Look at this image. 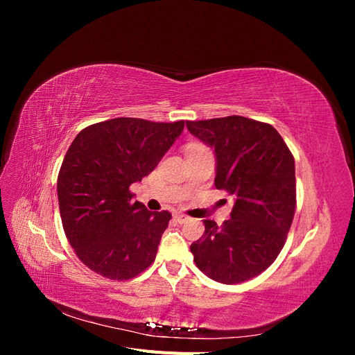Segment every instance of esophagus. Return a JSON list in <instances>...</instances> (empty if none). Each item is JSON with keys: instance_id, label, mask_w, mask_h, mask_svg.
<instances>
[{"instance_id": "esophagus-1", "label": "esophagus", "mask_w": 355, "mask_h": 355, "mask_svg": "<svg viewBox=\"0 0 355 355\" xmlns=\"http://www.w3.org/2000/svg\"><path fill=\"white\" fill-rule=\"evenodd\" d=\"M173 218H175V220L179 222V223H185V222L189 219L188 216H185V214H182V213H176Z\"/></svg>"}]
</instances>
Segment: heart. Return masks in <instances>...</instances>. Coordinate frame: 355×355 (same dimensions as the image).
<instances>
[{
    "instance_id": "b5f03b06",
    "label": "heart",
    "mask_w": 355,
    "mask_h": 355,
    "mask_svg": "<svg viewBox=\"0 0 355 355\" xmlns=\"http://www.w3.org/2000/svg\"><path fill=\"white\" fill-rule=\"evenodd\" d=\"M201 146H202L201 144H197V142H194V144H189L187 149H189V148H201Z\"/></svg>"
}]
</instances>
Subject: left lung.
<instances>
[{"label":"left lung","instance_id":"obj_1","mask_svg":"<svg viewBox=\"0 0 355 355\" xmlns=\"http://www.w3.org/2000/svg\"><path fill=\"white\" fill-rule=\"evenodd\" d=\"M191 135L214 149V187L235 197L231 219L204 220L191 244L198 270L237 284L259 275L280 254L296 209L295 158L271 124L240 115L187 121Z\"/></svg>","mask_w":355,"mask_h":355}]
</instances>
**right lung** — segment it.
<instances>
[{"mask_svg": "<svg viewBox=\"0 0 355 355\" xmlns=\"http://www.w3.org/2000/svg\"><path fill=\"white\" fill-rule=\"evenodd\" d=\"M184 125L121 116L73 139L58 176L59 210L75 254L96 274L130 280L155 261L171 214L149 211L130 185L151 173Z\"/></svg>", "mask_w": 355, "mask_h": 355, "instance_id": "obj_1", "label": "right lung"}]
</instances>
